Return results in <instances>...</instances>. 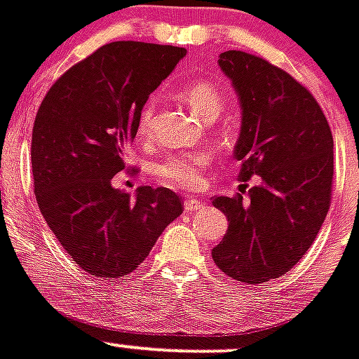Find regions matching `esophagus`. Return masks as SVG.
<instances>
[{"mask_svg": "<svg viewBox=\"0 0 359 359\" xmlns=\"http://www.w3.org/2000/svg\"><path fill=\"white\" fill-rule=\"evenodd\" d=\"M203 208H204V203L201 199H194V197H190V199L185 201L187 213H196V211L203 210Z\"/></svg>", "mask_w": 359, "mask_h": 359, "instance_id": "1", "label": "esophagus"}]
</instances>
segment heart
Masks as SVG:
<instances>
[{
  "label": "heart",
  "mask_w": 359,
  "mask_h": 359,
  "mask_svg": "<svg viewBox=\"0 0 359 359\" xmlns=\"http://www.w3.org/2000/svg\"><path fill=\"white\" fill-rule=\"evenodd\" d=\"M182 98L204 121H215L225 109L222 91L210 81H194L182 90ZM155 98H149L139 111L135 132L141 141L151 135ZM211 155L208 151H176L169 153L156 163V176L174 189H196L201 185L203 172L210 167Z\"/></svg>",
  "instance_id": "heart-1"
}]
</instances>
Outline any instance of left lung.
<instances>
[{
  "label": "left lung",
  "mask_w": 359,
  "mask_h": 359,
  "mask_svg": "<svg viewBox=\"0 0 359 359\" xmlns=\"http://www.w3.org/2000/svg\"><path fill=\"white\" fill-rule=\"evenodd\" d=\"M218 65L243 109L238 182L261 183L248 197H215L229 227L211 255L231 278L257 285L285 275L312 247L331 204L333 135L313 95L285 70L243 50H225Z\"/></svg>",
  "instance_id": "1"
}]
</instances>
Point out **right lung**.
<instances>
[{
	"mask_svg": "<svg viewBox=\"0 0 359 359\" xmlns=\"http://www.w3.org/2000/svg\"><path fill=\"white\" fill-rule=\"evenodd\" d=\"M144 42L102 46L50 86L33 125L35 196L47 225L84 271L114 280L139 268L163 229L183 213L169 189L112 187L149 93L185 56Z\"/></svg>",
	"mask_w": 359,
	"mask_h": 359,
	"instance_id": "right-lung-1",
	"label": "right lung"
}]
</instances>
